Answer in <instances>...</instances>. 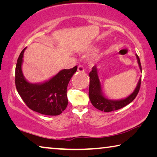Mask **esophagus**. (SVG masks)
<instances>
[{
    "label": "esophagus",
    "instance_id": "esophagus-1",
    "mask_svg": "<svg viewBox=\"0 0 157 157\" xmlns=\"http://www.w3.org/2000/svg\"><path fill=\"white\" fill-rule=\"evenodd\" d=\"M78 71H79V72H81V73L84 72V69L83 68V66H82V65H79L78 67Z\"/></svg>",
    "mask_w": 157,
    "mask_h": 157
}]
</instances>
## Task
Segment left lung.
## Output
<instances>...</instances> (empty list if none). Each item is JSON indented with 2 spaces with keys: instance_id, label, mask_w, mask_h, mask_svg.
Returning a JSON list of instances; mask_svg holds the SVG:
<instances>
[{
  "instance_id": "8db88e82",
  "label": "left lung",
  "mask_w": 157,
  "mask_h": 157,
  "mask_svg": "<svg viewBox=\"0 0 157 157\" xmlns=\"http://www.w3.org/2000/svg\"><path fill=\"white\" fill-rule=\"evenodd\" d=\"M136 57L140 71L142 73L139 57L137 55H136ZM89 99L91 100L92 105L95 108L102 111H105V112H110L112 111L120 109L132 102L136 97L139 91L140 82H141V77H140L134 91L129 96L120 100H111L109 99L103 94L102 84L100 81L99 76H98V71L96 66H94L92 68V71L89 73Z\"/></svg>"
}]
</instances>
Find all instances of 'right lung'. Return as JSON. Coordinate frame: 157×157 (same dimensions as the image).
Listing matches in <instances>:
<instances>
[{
    "label": "right lung",
    "instance_id": "add662e5",
    "mask_svg": "<svg viewBox=\"0 0 157 157\" xmlns=\"http://www.w3.org/2000/svg\"><path fill=\"white\" fill-rule=\"evenodd\" d=\"M25 49L21 51L16 66L15 84L18 94L30 109L44 115H59L68 105L67 86L78 66L60 71L41 83H31L25 79L22 71Z\"/></svg>",
    "mask_w": 157,
    "mask_h": 157
}]
</instances>
